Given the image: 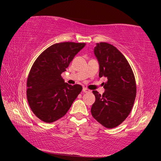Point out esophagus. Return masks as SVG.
Instances as JSON below:
<instances>
[{
  "instance_id": "1",
  "label": "esophagus",
  "mask_w": 161,
  "mask_h": 161,
  "mask_svg": "<svg viewBox=\"0 0 161 161\" xmlns=\"http://www.w3.org/2000/svg\"><path fill=\"white\" fill-rule=\"evenodd\" d=\"M89 92L90 90L88 89L87 88H85V87L83 88V92H84V93H87V92Z\"/></svg>"
}]
</instances>
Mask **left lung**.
Here are the masks:
<instances>
[{
  "label": "left lung",
  "instance_id": "obj_1",
  "mask_svg": "<svg viewBox=\"0 0 161 161\" xmlns=\"http://www.w3.org/2000/svg\"><path fill=\"white\" fill-rule=\"evenodd\" d=\"M94 53L99 65V77L107 78L102 95L93 91L95 102L91 113L107 128L117 127L130 113L136 95L134 74L128 61L114 45L106 42L96 44Z\"/></svg>",
  "mask_w": 161,
  "mask_h": 161
}]
</instances>
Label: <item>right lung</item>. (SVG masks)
<instances>
[{
    "label": "right lung",
    "mask_w": 161,
    "mask_h": 161,
    "mask_svg": "<svg viewBox=\"0 0 161 161\" xmlns=\"http://www.w3.org/2000/svg\"><path fill=\"white\" fill-rule=\"evenodd\" d=\"M85 43L54 44L39 55L27 80V99L33 113L51 123L63 117L82 91L80 85H69L61 75L66 71Z\"/></svg>",
    "instance_id": "obj_1"
}]
</instances>
